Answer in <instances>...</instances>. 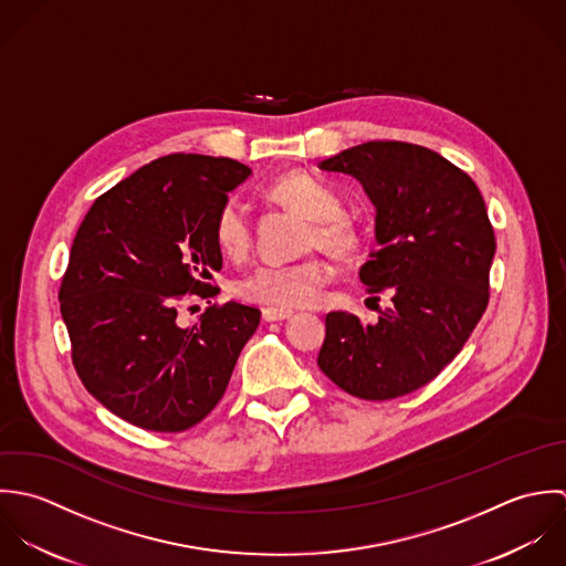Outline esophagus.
I'll return each instance as SVG.
<instances>
[{
  "mask_svg": "<svg viewBox=\"0 0 566 566\" xmlns=\"http://www.w3.org/2000/svg\"><path fill=\"white\" fill-rule=\"evenodd\" d=\"M295 313L286 311V308H262V319L264 322H284L291 319Z\"/></svg>",
  "mask_w": 566,
  "mask_h": 566,
  "instance_id": "obj_1",
  "label": "esophagus"
}]
</instances>
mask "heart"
I'll list each match as a JSON object with an SVG mask.
<instances>
[{
	"mask_svg": "<svg viewBox=\"0 0 566 566\" xmlns=\"http://www.w3.org/2000/svg\"><path fill=\"white\" fill-rule=\"evenodd\" d=\"M269 197L311 219L304 249H324L339 260L354 258L360 251L365 242L363 227L352 214L343 212V197L331 184L306 172H291L269 186ZM212 235L217 247L233 260L249 253L253 227L247 206L238 197L231 195L219 206ZM331 280V262L322 255H306L295 262L255 266L233 284V293L251 304L300 308L317 304Z\"/></svg>",
	"mask_w": 566,
	"mask_h": 566,
	"instance_id": "b5f03b06",
	"label": "heart"
}]
</instances>
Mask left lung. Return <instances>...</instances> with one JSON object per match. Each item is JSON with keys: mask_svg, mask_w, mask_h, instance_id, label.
Instances as JSON below:
<instances>
[{"mask_svg": "<svg viewBox=\"0 0 566 566\" xmlns=\"http://www.w3.org/2000/svg\"><path fill=\"white\" fill-rule=\"evenodd\" d=\"M356 177L376 206V242L358 277L391 295L376 326L328 313L317 365L363 400H391L431 382L476 328L496 249L476 184L409 142H365L319 164Z\"/></svg>", "mask_w": 566, "mask_h": 566, "instance_id": "1", "label": "left lung"}]
</instances>
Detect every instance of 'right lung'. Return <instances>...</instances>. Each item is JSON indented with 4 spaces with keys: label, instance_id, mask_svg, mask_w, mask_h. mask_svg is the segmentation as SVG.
Returning a JSON list of instances; mask_svg holds the SVG:
<instances>
[{
    "label": "right lung",
    "instance_id": "add662e5",
    "mask_svg": "<svg viewBox=\"0 0 566 566\" xmlns=\"http://www.w3.org/2000/svg\"><path fill=\"white\" fill-rule=\"evenodd\" d=\"M249 175L227 157L166 155L101 195L76 231L59 291L72 363L98 402L139 429L199 424L260 324L258 308L235 302L177 324L190 295L219 293L214 214Z\"/></svg>",
    "mask_w": 566,
    "mask_h": 566
}]
</instances>
